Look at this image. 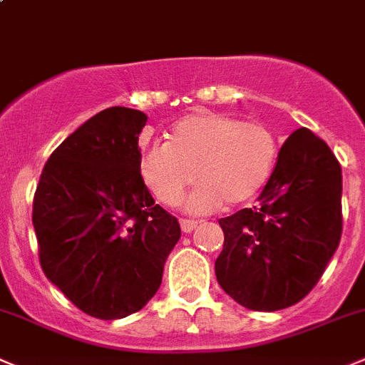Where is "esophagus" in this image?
<instances>
[{
    "label": "esophagus",
    "mask_w": 365,
    "mask_h": 365,
    "mask_svg": "<svg viewBox=\"0 0 365 365\" xmlns=\"http://www.w3.org/2000/svg\"><path fill=\"white\" fill-rule=\"evenodd\" d=\"M180 227H182L183 232L190 234L194 229H196V227H198V221H194V220H182V221H180Z\"/></svg>",
    "instance_id": "obj_1"
}]
</instances>
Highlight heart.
Returning <instances> with one entry per match:
<instances>
[{
	"mask_svg": "<svg viewBox=\"0 0 365 365\" xmlns=\"http://www.w3.org/2000/svg\"><path fill=\"white\" fill-rule=\"evenodd\" d=\"M275 156L277 144L264 125L194 111L173 125L167 144L142 153L140 173L163 205L178 203L194 180L202 182L187 198L185 210L205 214L223 203L241 205L259 192L270 178Z\"/></svg>",
	"mask_w": 365,
	"mask_h": 365,
	"instance_id": "1",
	"label": "heart"
}]
</instances>
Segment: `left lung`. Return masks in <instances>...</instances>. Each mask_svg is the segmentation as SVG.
<instances>
[{"label":"left lung","mask_w":365,"mask_h":365,"mask_svg":"<svg viewBox=\"0 0 365 365\" xmlns=\"http://www.w3.org/2000/svg\"><path fill=\"white\" fill-rule=\"evenodd\" d=\"M216 277L237 304L277 312L312 292L342 234V169L324 140L288 136L257 205L221 217Z\"/></svg>","instance_id":"8db88e82"}]
</instances>
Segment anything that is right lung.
Here are the masks:
<instances>
[{
  "mask_svg": "<svg viewBox=\"0 0 365 365\" xmlns=\"http://www.w3.org/2000/svg\"><path fill=\"white\" fill-rule=\"evenodd\" d=\"M145 122V113L120 106L91 117L50 155L34 196L44 275L102 321L148 304L182 236L142 180Z\"/></svg>",
  "mask_w": 365,
  "mask_h": 365,
  "instance_id": "1",
  "label": "right lung"
}]
</instances>
